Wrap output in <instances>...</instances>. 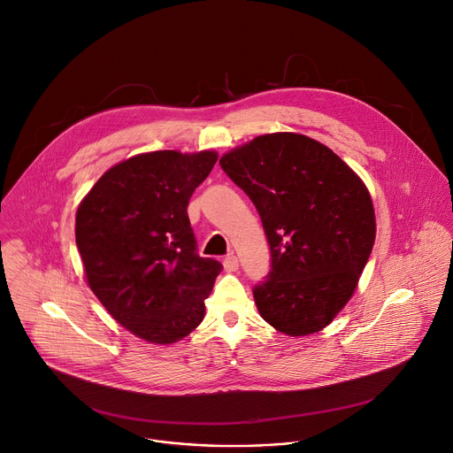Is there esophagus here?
Segmentation results:
<instances>
[{
  "label": "esophagus",
  "instance_id": "esophagus-1",
  "mask_svg": "<svg viewBox=\"0 0 453 453\" xmlns=\"http://www.w3.org/2000/svg\"><path fill=\"white\" fill-rule=\"evenodd\" d=\"M224 268L226 272H236L238 270V257L234 254H229L224 257Z\"/></svg>",
  "mask_w": 453,
  "mask_h": 453
}]
</instances>
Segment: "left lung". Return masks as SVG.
Segmentation results:
<instances>
[{"label": "left lung", "instance_id": "left-lung-1", "mask_svg": "<svg viewBox=\"0 0 453 453\" xmlns=\"http://www.w3.org/2000/svg\"><path fill=\"white\" fill-rule=\"evenodd\" d=\"M220 167L254 203L270 243L272 268L252 291L261 318L291 337L323 330L374 247L365 183L330 148L293 132L257 135Z\"/></svg>", "mask_w": 453, "mask_h": 453}]
</instances>
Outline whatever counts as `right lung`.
I'll return each mask as SVG.
<instances>
[{"mask_svg":"<svg viewBox=\"0 0 453 453\" xmlns=\"http://www.w3.org/2000/svg\"><path fill=\"white\" fill-rule=\"evenodd\" d=\"M215 151L141 153L105 171L75 213L89 289L128 332L151 344L187 337L222 265L197 254L187 215Z\"/></svg>","mask_w":453,"mask_h":453,"instance_id":"right-lung-1","label":"right lung"}]
</instances>
